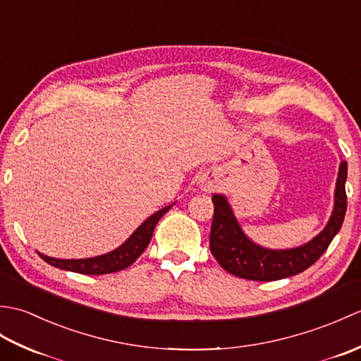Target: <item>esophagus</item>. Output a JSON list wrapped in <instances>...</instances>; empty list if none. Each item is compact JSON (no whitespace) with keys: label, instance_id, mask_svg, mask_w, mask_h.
<instances>
[{"label":"esophagus","instance_id":"1","mask_svg":"<svg viewBox=\"0 0 361 361\" xmlns=\"http://www.w3.org/2000/svg\"><path fill=\"white\" fill-rule=\"evenodd\" d=\"M214 181H216V178H214L212 173L203 175L202 180H200V189L203 190V192H212L214 188H216Z\"/></svg>","mask_w":361,"mask_h":361}]
</instances>
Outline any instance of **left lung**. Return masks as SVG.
<instances>
[{
	"instance_id": "1",
	"label": "left lung",
	"mask_w": 361,
	"mask_h": 361,
	"mask_svg": "<svg viewBox=\"0 0 361 361\" xmlns=\"http://www.w3.org/2000/svg\"><path fill=\"white\" fill-rule=\"evenodd\" d=\"M346 178L348 163L341 161L335 185L334 209L327 225L307 243L287 250L264 248L252 242L240 228L228 198L214 194V219L209 237L212 256L228 273L251 281H278L307 270L323 256L343 225L348 208L344 188Z\"/></svg>"
}]
</instances>
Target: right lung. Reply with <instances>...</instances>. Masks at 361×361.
<instances>
[{
  "label": "right lung",
  "mask_w": 361,
  "mask_h": 361,
  "mask_svg": "<svg viewBox=\"0 0 361 361\" xmlns=\"http://www.w3.org/2000/svg\"><path fill=\"white\" fill-rule=\"evenodd\" d=\"M173 204H169L166 208L152 214L149 219H145L142 224L136 228V231L128 237V239L110 252L96 256V257H87V259H56L44 256L38 252L44 262H48L52 267H57L60 270L74 271L80 274H106L121 271L124 268L132 265L135 260L142 255V251L147 248L150 243L153 229H155L159 219L172 208Z\"/></svg>",
  "instance_id": "add662e5"
}]
</instances>
